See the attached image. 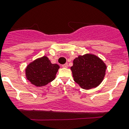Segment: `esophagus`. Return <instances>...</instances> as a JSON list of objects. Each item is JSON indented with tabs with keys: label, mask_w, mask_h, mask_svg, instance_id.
Segmentation results:
<instances>
[{
	"label": "esophagus",
	"mask_w": 129,
	"mask_h": 129,
	"mask_svg": "<svg viewBox=\"0 0 129 129\" xmlns=\"http://www.w3.org/2000/svg\"><path fill=\"white\" fill-rule=\"evenodd\" d=\"M68 63H65V64H63V65H62V67L63 68H68Z\"/></svg>",
	"instance_id": "esophagus-1"
}]
</instances>
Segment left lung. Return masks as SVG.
I'll return each mask as SVG.
<instances>
[{"label": "left lung", "instance_id": "1", "mask_svg": "<svg viewBox=\"0 0 129 129\" xmlns=\"http://www.w3.org/2000/svg\"><path fill=\"white\" fill-rule=\"evenodd\" d=\"M106 65L98 56L91 54L79 56L73 60L71 70L73 80L84 89L95 88L106 75Z\"/></svg>", "mask_w": 129, "mask_h": 129}]
</instances>
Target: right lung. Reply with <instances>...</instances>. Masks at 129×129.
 Instances as JSON below:
<instances>
[{
    "instance_id": "add662e5",
    "label": "right lung",
    "mask_w": 129,
    "mask_h": 129,
    "mask_svg": "<svg viewBox=\"0 0 129 129\" xmlns=\"http://www.w3.org/2000/svg\"><path fill=\"white\" fill-rule=\"evenodd\" d=\"M59 68L58 64H53L46 56H43L36 59L27 66L26 78L31 84L41 87L54 79Z\"/></svg>"
}]
</instances>
